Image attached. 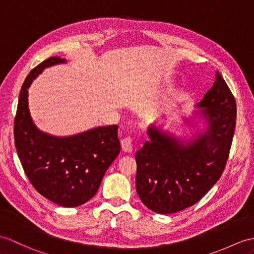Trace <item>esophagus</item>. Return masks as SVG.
<instances>
[{"label":"esophagus","instance_id":"obj_1","mask_svg":"<svg viewBox=\"0 0 254 254\" xmlns=\"http://www.w3.org/2000/svg\"><path fill=\"white\" fill-rule=\"evenodd\" d=\"M122 150L125 153H131L132 152V141L131 138H125L121 141Z\"/></svg>","mask_w":254,"mask_h":254}]
</instances>
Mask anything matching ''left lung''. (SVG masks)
Segmentation results:
<instances>
[{"label": "left lung", "instance_id": "8db88e82", "mask_svg": "<svg viewBox=\"0 0 254 254\" xmlns=\"http://www.w3.org/2000/svg\"><path fill=\"white\" fill-rule=\"evenodd\" d=\"M195 108L181 116L177 131L165 129V123L158 125V120L151 124L150 140L135 153V189L156 213L193 206L223 174L236 126V102L218 71L212 88ZM178 127L184 129L181 134Z\"/></svg>", "mask_w": 254, "mask_h": 254}]
</instances>
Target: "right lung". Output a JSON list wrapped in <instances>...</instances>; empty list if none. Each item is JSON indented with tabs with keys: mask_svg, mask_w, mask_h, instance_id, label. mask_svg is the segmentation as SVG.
<instances>
[{
	"mask_svg": "<svg viewBox=\"0 0 254 254\" xmlns=\"http://www.w3.org/2000/svg\"><path fill=\"white\" fill-rule=\"evenodd\" d=\"M66 64L52 57L29 73L21 87L14 137L18 157L31 184L63 207H77L95 196L110 165L121 152L117 125L99 126L72 135L42 131L30 114L28 89L46 67Z\"/></svg>",
	"mask_w": 254,
	"mask_h": 254,
	"instance_id": "add662e5",
	"label": "right lung"
}]
</instances>
